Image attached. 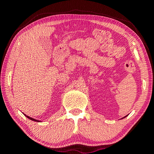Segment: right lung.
<instances>
[{
	"label": "right lung",
	"instance_id": "1",
	"mask_svg": "<svg viewBox=\"0 0 154 154\" xmlns=\"http://www.w3.org/2000/svg\"><path fill=\"white\" fill-rule=\"evenodd\" d=\"M26 118H28L29 119H30V120H34V121H36V122H40V121H38V120H35V119H34V118H30V117H29V116H26Z\"/></svg>",
	"mask_w": 154,
	"mask_h": 154
}]
</instances>
